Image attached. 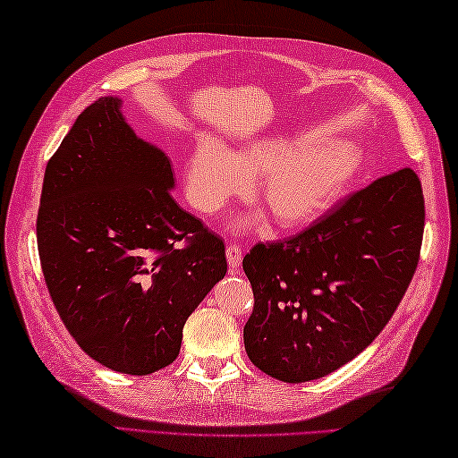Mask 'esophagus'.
<instances>
[{
    "instance_id": "1",
    "label": "esophagus",
    "mask_w": 458,
    "mask_h": 458,
    "mask_svg": "<svg viewBox=\"0 0 458 458\" xmlns=\"http://www.w3.org/2000/svg\"><path fill=\"white\" fill-rule=\"evenodd\" d=\"M226 259H228V266L230 269H238L242 264V250L236 244H230L226 246Z\"/></svg>"
}]
</instances>
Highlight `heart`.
Returning a JSON list of instances; mask_svg holds the SVG:
<instances>
[{"instance_id":"obj_1","label":"heart","mask_w":458,"mask_h":458,"mask_svg":"<svg viewBox=\"0 0 458 458\" xmlns=\"http://www.w3.org/2000/svg\"><path fill=\"white\" fill-rule=\"evenodd\" d=\"M358 171L360 153L344 141L295 148L284 138H254L224 148L200 135L182 159V184L192 208L214 214L254 177L251 192L279 228L291 230L323 216Z\"/></svg>"}]
</instances>
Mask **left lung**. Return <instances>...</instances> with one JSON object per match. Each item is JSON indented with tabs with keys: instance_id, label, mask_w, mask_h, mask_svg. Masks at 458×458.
<instances>
[{
	"instance_id": "left-lung-1",
	"label": "left lung",
	"mask_w": 458,
	"mask_h": 458,
	"mask_svg": "<svg viewBox=\"0 0 458 458\" xmlns=\"http://www.w3.org/2000/svg\"><path fill=\"white\" fill-rule=\"evenodd\" d=\"M423 226L420 177L402 169L354 192L301 234L251 248L242 267L256 299L244 327L254 366L301 384L356 358L410 287Z\"/></svg>"
}]
</instances>
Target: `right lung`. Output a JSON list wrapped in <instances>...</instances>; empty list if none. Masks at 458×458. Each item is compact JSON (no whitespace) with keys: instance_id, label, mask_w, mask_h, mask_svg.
Segmentation results:
<instances>
[{"instance_id":"add662e5","label":"right lung","mask_w":458,"mask_h":458,"mask_svg":"<svg viewBox=\"0 0 458 458\" xmlns=\"http://www.w3.org/2000/svg\"><path fill=\"white\" fill-rule=\"evenodd\" d=\"M173 189L169 157L135 135L118 96L90 104L47 163L37 246L48 293L79 346L114 372L169 366L226 276L224 242Z\"/></svg>"}]
</instances>
